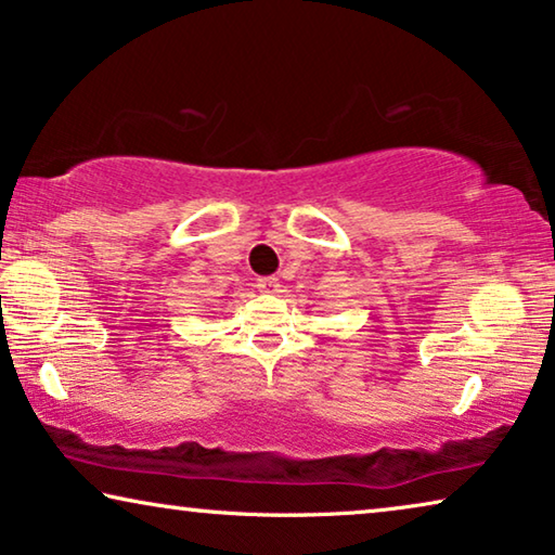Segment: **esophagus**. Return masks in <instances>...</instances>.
Instances as JSON below:
<instances>
[{"label":"esophagus","instance_id":"34e87169","mask_svg":"<svg viewBox=\"0 0 555 555\" xmlns=\"http://www.w3.org/2000/svg\"><path fill=\"white\" fill-rule=\"evenodd\" d=\"M259 292L261 294H279L281 292V281L276 276H267V279H259Z\"/></svg>","mask_w":555,"mask_h":555}]
</instances>
